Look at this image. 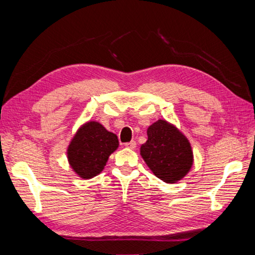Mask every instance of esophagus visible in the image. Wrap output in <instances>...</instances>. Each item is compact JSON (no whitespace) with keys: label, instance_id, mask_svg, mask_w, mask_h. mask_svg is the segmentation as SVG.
Returning a JSON list of instances; mask_svg holds the SVG:
<instances>
[{"label":"esophagus","instance_id":"1","mask_svg":"<svg viewBox=\"0 0 255 255\" xmlns=\"http://www.w3.org/2000/svg\"><path fill=\"white\" fill-rule=\"evenodd\" d=\"M125 145H126V147H127V148H129V149H134V148L137 147V142H136V141H133V140H131L130 142H127V143L125 144Z\"/></svg>","mask_w":255,"mask_h":255}]
</instances>
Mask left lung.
Instances as JSON below:
<instances>
[{
    "mask_svg": "<svg viewBox=\"0 0 255 255\" xmlns=\"http://www.w3.org/2000/svg\"><path fill=\"white\" fill-rule=\"evenodd\" d=\"M147 134L140 154L150 170L165 183L180 181L193 165V151L186 137L162 119L151 125Z\"/></svg>",
    "mask_w": 255,
    "mask_h": 255,
    "instance_id": "left-lung-1",
    "label": "left lung"
}]
</instances>
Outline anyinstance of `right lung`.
<instances>
[{
  "label": "right lung",
  "mask_w": 255,
  "mask_h": 255,
  "mask_svg": "<svg viewBox=\"0 0 255 255\" xmlns=\"http://www.w3.org/2000/svg\"><path fill=\"white\" fill-rule=\"evenodd\" d=\"M118 144L115 133L107 131L100 123L89 122L79 129L69 145V163L80 177L92 178L103 171Z\"/></svg>",
  "instance_id": "1"
}]
</instances>
